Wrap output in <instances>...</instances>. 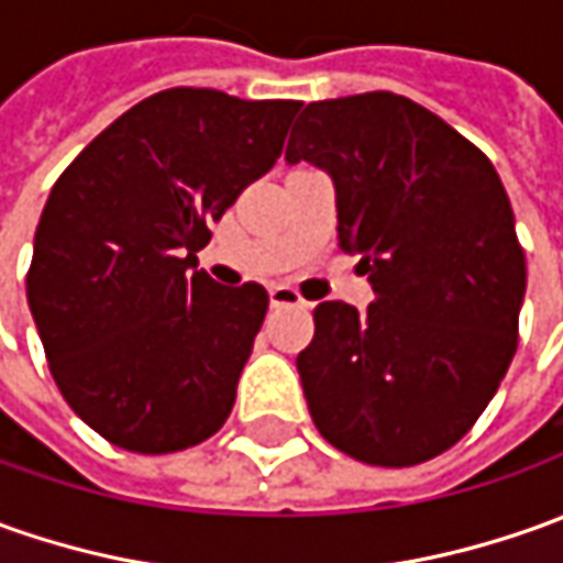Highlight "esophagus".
Segmentation results:
<instances>
[{
  "instance_id": "esophagus-1",
  "label": "esophagus",
  "mask_w": 563,
  "mask_h": 563,
  "mask_svg": "<svg viewBox=\"0 0 563 563\" xmlns=\"http://www.w3.org/2000/svg\"><path fill=\"white\" fill-rule=\"evenodd\" d=\"M267 296H271V308H308V301L298 296L292 286H283V283L271 286Z\"/></svg>"
}]
</instances>
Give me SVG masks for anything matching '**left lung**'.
Here are the masks:
<instances>
[{
	"instance_id": "left-lung-1",
	"label": "left lung",
	"mask_w": 563,
	"mask_h": 563,
	"mask_svg": "<svg viewBox=\"0 0 563 563\" xmlns=\"http://www.w3.org/2000/svg\"><path fill=\"white\" fill-rule=\"evenodd\" d=\"M286 163L332 178L339 246L376 301L313 308L298 376L317 431L347 456L404 468L477 422L518 347L523 250L493 163L391 91L313 101Z\"/></svg>"
}]
</instances>
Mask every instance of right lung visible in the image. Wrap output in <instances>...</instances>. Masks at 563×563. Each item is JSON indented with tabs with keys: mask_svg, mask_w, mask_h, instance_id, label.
I'll use <instances>...</instances> for the list:
<instances>
[{
	"mask_svg": "<svg viewBox=\"0 0 563 563\" xmlns=\"http://www.w3.org/2000/svg\"><path fill=\"white\" fill-rule=\"evenodd\" d=\"M298 107L156 91L52 187L26 301L64 400L122 450L175 453L231 416L267 292L221 286L197 271V252L277 163Z\"/></svg>",
	"mask_w": 563,
	"mask_h": 563,
	"instance_id": "obj_1",
	"label": "right lung"
}]
</instances>
